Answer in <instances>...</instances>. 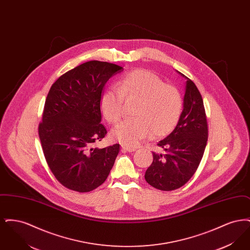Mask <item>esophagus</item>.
<instances>
[{
    "label": "esophagus",
    "instance_id": "34e87169",
    "mask_svg": "<svg viewBox=\"0 0 250 250\" xmlns=\"http://www.w3.org/2000/svg\"><path fill=\"white\" fill-rule=\"evenodd\" d=\"M122 149H123L124 151H126V152H129V153L136 151V148H131V147L125 146V145H122Z\"/></svg>",
    "mask_w": 250,
    "mask_h": 250
}]
</instances>
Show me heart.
Masks as SVG:
<instances>
[{
    "instance_id": "1",
    "label": "heart",
    "mask_w": 250,
    "mask_h": 250,
    "mask_svg": "<svg viewBox=\"0 0 250 250\" xmlns=\"http://www.w3.org/2000/svg\"><path fill=\"white\" fill-rule=\"evenodd\" d=\"M124 98L138 100L134 109L136 117L120 122L111 135L128 147L137 146L151 134L155 139L168 135L182 115V94L153 72H130L118 81L116 87L103 93L100 107L108 123L115 124L122 117Z\"/></svg>"
}]
</instances>
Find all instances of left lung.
I'll return each instance as SVG.
<instances>
[{"mask_svg":"<svg viewBox=\"0 0 250 250\" xmlns=\"http://www.w3.org/2000/svg\"><path fill=\"white\" fill-rule=\"evenodd\" d=\"M181 75L187 79L182 115L174 130L157 143L164 153H153V163L144 175L146 182L159 190H174L188 183L200 165L207 144L208 125L202 95L191 80Z\"/></svg>","mask_w":250,"mask_h":250,"instance_id":"8db88e82","label":"left lung"}]
</instances>
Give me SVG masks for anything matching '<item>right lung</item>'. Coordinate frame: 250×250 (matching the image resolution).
I'll return each instance as SVG.
<instances>
[{"instance_id":"add662e5","label":"right lung","mask_w":250,"mask_h":250,"mask_svg":"<svg viewBox=\"0 0 250 250\" xmlns=\"http://www.w3.org/2000/svg\"><path fill=\"white\" fill-rule=\"evenodd\" d=\"M122 66L90 61L62 75L48 92L38 134L48 167L60 183L81 193L107 178L120 144L94 148L107 134L100 100L105 84Z\"/></svg>"}]
</instances>
